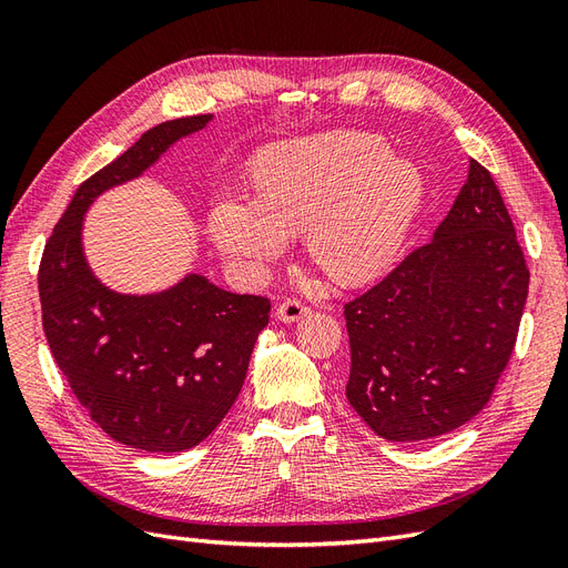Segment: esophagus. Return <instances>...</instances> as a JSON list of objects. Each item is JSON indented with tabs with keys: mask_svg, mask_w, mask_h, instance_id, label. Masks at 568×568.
<instances>
[{
	"mask_svg": "<svg viewBox=\"0 0 568 568\" xmlns=\"http://www.w3.org/2000/svg\"><path fill=\"white\" fill-rule=\"evenodd\" d=\"M311 311H313V307L305 305L303 301H298V298H286V301H282V303L277 305V317H280L282 322H298L301 317L311 315Z\"/></svg>",
	"mask_w": 568,
	"mask_h": 568,
	"instance_id": "obj_1",
	"label": "esophagus"
}]
</instances>
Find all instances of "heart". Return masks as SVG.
Listing matches in <instances>:
<instances>
[{"label": "heart", "mask_w": 568, "mask_h": 568, "mask_svg": "<svg viewBox=\"0 0 568 568\" xmlns=\"http://www.w3.org/2000/svg\"><path fill=\"white\" fill-rule=\"evenodd\" d=\"M251 173L257 199L225 194L213 203L215 246L263 265L284 253L288 232H305L307 255L341 284L390 265L424 199L422 170L367 132L280 142L257 153Z\"/></svg>", "instance_id": "obj_1"}]
</instances>
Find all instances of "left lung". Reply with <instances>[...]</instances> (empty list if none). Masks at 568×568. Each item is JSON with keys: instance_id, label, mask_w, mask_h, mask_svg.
<instances>
[{"instance_id": "obj_1", "label": "left lung", "mask_w": 568, "mask_h": 568, "mask_svg": "<svg viewBox=\"0 0 568 568\" xmlns=\"http://www.w3.org/2000/svg\"><path fill=\"white\" fill-rule=\"evenodd\" d=\"M528 280L500 189L471 159L432 242L343 305L353 409L395 443L467 424L488 405L509 363Z\"/></svg>"}]
</instances>
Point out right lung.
Returning <instances> with one entry per match:
<instances>
[{"label": "right lung", "instance_id": "obj_1", "mask_svg": "<svg viewBox=\"0 0 568 568\" xmlns=\"http://www.w3.org/2000/svg\"><path fill=\"white\" fill-rule=\"evenodd\" d=\"M211 118L151 128L84 180L47 239L38 272L44 336L78 403L113 440L146 453L194 448L225 419L270 322V301L230 294L201 274L153 296L115 294L84 263L82 215L101 192L142 175Z\"/></svg>", "mask_w": 568, "mask_h": 568}]
</instances>
